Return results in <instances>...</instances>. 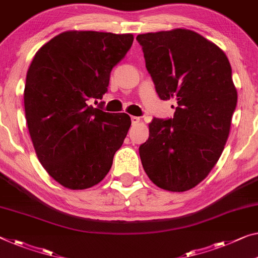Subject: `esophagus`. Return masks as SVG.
<instances>
[{
  "label": "esophagus",
  "mask_w": 258,
  "mask_h": 258,
  "mask_svg": "<svg viewBox=\"0 0 258 258\" xmlns=\"http://www.w3.org/2000/svg\"><path fill=\"white\" fill-rule=\"evenodd\" d=\"M132 122H133V124H137L141 122V118L138 116H132Z\"/></svg>",
  "instance_id": "esophagus-1"
}]
</instances>
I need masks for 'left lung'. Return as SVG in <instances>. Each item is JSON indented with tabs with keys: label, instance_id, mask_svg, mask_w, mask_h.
<instances>
[{
	"label": "left lung",
	"instance_id": "1",
	"mask_svg": "<svg viewBox=\"0 0 258 258\" xmlns=\"http://www.w3.org/2000/svg\"><path fill=\"white\" fill-rule=\"evenodd\" d=\"M158 96L174 99L173 118H153L140 146L149 179L168 191H187L209 175L223 153L237 92L224 50L195 31L138 34Z\"/></svg>",
	"mask_w": 258,
	"mask_h": 258
}]
</instances>
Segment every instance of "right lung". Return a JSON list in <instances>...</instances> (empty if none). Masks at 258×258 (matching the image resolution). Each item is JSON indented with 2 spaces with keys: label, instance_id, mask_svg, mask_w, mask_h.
Returning <instances> with one entry per match:
<instances>
[{
  "label": "right lung",
  "instance_id": "1",
  "mask_svg": "<svg viewBox=\"0 0 258 258\" xmlns=\"http://www.w3.org/2000/svg\"><path fill=\"white\" fill-rule=\"evenodd\" d=\"M133 41L130 33L66 31L31 62L24 89L27 128L42 167L63 187L98 184L123 144L128 114L107 113L89 101L102 99L110 71Z\"/></svg>",
  "mask_w": 258,
  "mask_h": 258
}]
</instances>
